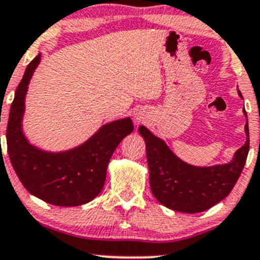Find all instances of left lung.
Returning a JSON list of instances; mask_svg holds the SVG:
<instances>
[{"mask_svg": "<svg viewBox=\"0 0 260 260\" xmlns=\"http://www.w3.org/2000/svg\"><path fill=\"white\" fill-rule=\"evenodd\" d=\"M238 95L242 96L238 90ZM245 118L247 113L243 109ZM247 140L234 152L227 164L213 166H193L181 160L144 125L139 134L146 144V157L150 171V187L156 200L165 207L183 213H198L224 200L236 185L249 151L248 119L244 126Z\"/></svg>", "mask_w": 260, "mask_h": 260, "instance_id": "obj_1", "label": "left lung"}]
</instances>
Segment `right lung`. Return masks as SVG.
I'll use <instances>...</instances> for the list:
<instances>
[{
	"label": "right lung",
	"mask_w": 260,
	"mask_h": 260,
	"mask_svg": "<svg viewBox=\"0 0 260 260\" xmlns=\"http://www.w3.org/2000/svg\"><path fill=\"white\" fill-rule=\"evenodd\" d=\"M41 54L27 66L17 86L6 131L11 164L24 188L49 205L75 207L90 202L103 189L108 164L118 145L133 133L130 118L104 124L83 144L66 151H47L30 144L23 133L24 102Z\"/></svg>",
	"instance_id": "obj_1"
}]
</instances>
